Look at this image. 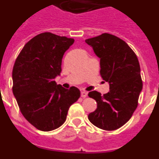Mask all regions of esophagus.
Wrapping results in <instances>:
<instances>
[{
    "mask_svg": "<svg viewBox=\"0 0 159 159\" xmlns=\"http://www.w3.org/2000/svg\"><path fill=\"white\" fill-rule=\"evenodd\" d=\"M87 95H88V92H85V91H82L81 92V97L82 98H85V97H87Z\"/></svg>",
    "mask_w": 159,
    "mask_h": 159,
    "instance_id": "esophagus-1",
    "label": "esophagus"
}]
</instances>
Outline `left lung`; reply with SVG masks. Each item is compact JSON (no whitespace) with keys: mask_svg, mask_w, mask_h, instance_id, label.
I'll list each match as a JSON object with an SVG mask.
<instances>
[{"mask_svg":"<svg viewBox=\"0 0 159 159\" xmlns=\"http://www.w3.org/2000/svg\"><path fill=\"white\" fill-rule=\"evenodd\" d=\"M85 42L100 60V75L110 86L103 95L96 91L88 93L97 102L96 110L88 115V119L102 130H116L137 108L143 89L139 62L128 44L114 35L103 33Z\"/></svg>","mask_w":159,"mask_h":159,"instance_id":"8db88e82","label":"left lung"}]
</instances>
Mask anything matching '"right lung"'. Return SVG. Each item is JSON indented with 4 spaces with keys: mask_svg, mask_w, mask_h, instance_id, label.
<instances>
[{
    "mask_svg": "<svg viewBox=\"0 0 159 159\" xmlns=\"http://www.w3.org/2000/svg\"><path fill=\"white\" fill-rule=\"evenodd\" d=\"M74 39L43 32L29 40L12 69V92L24 117L38 130L50 131L64 124L71 104L80 96L75 87L55 82L64 54Z\"/></svg>",
    "mask_w": 159,
    "mask_h": 159,
    "instance_id": "obj_1",
    "label": "right lung"
}]
</instances>
